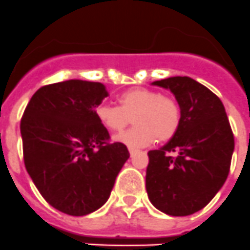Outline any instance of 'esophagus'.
I'll return each mask as SVG.
<instances>
[{"instance_id":"1","label":"esophagus","mask_w":250,"mask_h":250,"mask_svg":"<svg viewBox=\"0 0 250 250\" xmlns=\"http://www.w3.org/2000/svg\"><path fill=\"white\" fill-rule=\"evenodd\" d=\"M129 152H130V156H134L136 152H138V150L132 149V147H129Z\"/></svg>"}]
</instances>
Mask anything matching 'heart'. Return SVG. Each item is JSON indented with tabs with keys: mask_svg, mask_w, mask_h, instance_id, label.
I'll return each instance as SVG.
<instances>
[{
	"mask_svg": "<svg viewBox=\"0 0 250 250\" xmlns=\"http://www.w3.org/2000/svg\"><path fill=\"white\" fill-rule=\"evenodd\" d=\"M119 106L100 104L95 116L105 129L111 132L123 131L132 118L135 126L114 140L129 147H144L158 139L169 141L178 132L182 123V110L173 98L164 96L155 90L135 87L123 92Z\"/></svg>",
	"mask_w": 250,
	"mask_h": 250,
	"instance_id": "1",
	"label": "heart"
}]
</instances>
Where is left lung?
<instances>
[{"label":"left lung","mask_w":250,"mask_h":250,"mask_svg":"<svg viewBox=\"0 0 250 250\" xmlns=\"http://www.w3.org/2000/svg\"><path fill=\"white\" fill-rule=\"evenodd\" d=\"M152 85L173 92L182 123L164 146L147 152V196L167 215H190L210 202L228 178L233 131L220 99L198 81L174 76Z\"/></svg>","instance_id":"left-lung-1"}]
</instances>
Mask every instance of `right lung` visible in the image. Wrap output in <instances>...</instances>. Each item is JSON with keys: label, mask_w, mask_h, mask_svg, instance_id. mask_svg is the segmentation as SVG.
I'll return each mask as SVG.
<instances>
[{"label": "right lung", "mask_w": 250, "mask_h": 250, "mask_svg": "<svg viewBox=\"0 0 250 250\" xmlns=\"http://www.w3.org/2000/svg\"><path fill=\"white\" fill-rule=\"evenodd\" d=\"M109 96L101 83L67 80L37 90L21 119L28 175L50 205L74 216L98 210L107 199L130 154L109 143L95 116Z\"/></svg>", "instance_id": "1"}]
</instances>
